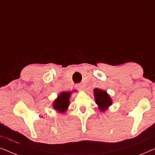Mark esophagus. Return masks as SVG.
<instances>
[{
	"label": "esophagus",
	"mask_w": 155,
	"mask_h": 155,
	"mask_svg": "<svg viewBox=\"0 0 155 155\" xmlns=\"http://www.w3.org/2000/svg\"><path fill=\"white\" fill-rule=\"evenodd\" d=\"M76 88L79 90H84V86L82 84H76Z\"/></svg>",
	"instance_id": "34e87169"
}]
</instances>
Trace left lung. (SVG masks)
Instances as JSON below:
<instances>
[{
  "mask_svg": "<svg viewBox=\"0 0 155 155\" xmlns=\"http://www.w3.org/2000/svg\"><path fill=\"white\" fill-rule=\"evenodd\" d=\"M95 102L100 111L104 112L112 104V99L107 91L95 88L94 90Z\"/></svg>",
  "mask_w": 155,
  "mask_h": 155,
  "instance_id": "left-lung-1",
  "label": "left lung"
}]
</instances>
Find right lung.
Listing matches in <instances>:
<instances>
[{"label": "right lung", "mask_w": 155, "mask_h": 155, "mask_svg": "<svg viewBox=\"0 0 155 155\" xmlns=\"http://www.w3.org/2000/svg\"><path fill=\"white\" fill-rule=\"evenodd\" d=\"M75 92V90H74ZM72 92H62L58 95L57 98L53 102V108L58 113H65L70 105V98Z\"/></svg>", "instance_id": "obj_1"}]
</instances>
